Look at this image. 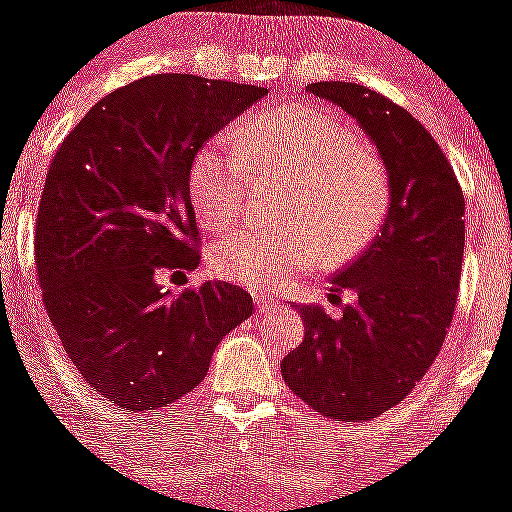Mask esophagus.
<instances>
[{"label": "esophagus", "instance_id": "obj_1", "mask_svg": "<svg viewBox=\"0 0 512 512\" xmlns=\"http://www.w3.org/2000/svg\"><path fill=\"white\" fill-rule=\"evenodd\" d=\"M255 304H257V311H260V314H272V311L279 306L272 297H255Z\"/></svg>", "mask_w": 512, "mask_h": 512}]
</instances>
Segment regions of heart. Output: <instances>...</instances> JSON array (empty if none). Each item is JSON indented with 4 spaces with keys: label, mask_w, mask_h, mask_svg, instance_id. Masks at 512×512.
I'll list each match as a JSON object with an SVG mask.
<instances>
[{
    "label": "heart",
    "mask_w": 512,
    "mask_h": 512,
    "mask_svg": "<svg viewBox=\"0 0 512 512\" xmlns=\"http://www.w3.org/2000/svg\"><path fill=\"white\" fill-rule=\"evenodd\" d=\"M235 144H206L191 161V203L203 228L238 220L247 176H282L272 230H235L211 247L218 277L252 289L287 287L324 260L338 267L378 238L390 211L383 159L336 115L316 107H277L233 129Z\"/></svg>",
    "instance_id": "obj_1"
}]
</instances>
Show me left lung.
<instances>
[{
  "label": "left lung",
  "instance_id": "obj_1",
  "mask_svg": "<svg viewBox=\"0 0 512 512\" xmlns=\"http://www.w3.org/2000/svg\"><path fill=\"white\" fill-rule=\"evenodd\" d=\"M309 93L341 105L378 147L390 211L368 250L333 277L341 316L301 306L306 333L282 360L289 390L338 422H368L427 375L454 319L464 260V191L432 134L405 107L343 80Z\"/></svg>",
  "mask_w": 512,
  "mask_h": 512
}]
</instances>
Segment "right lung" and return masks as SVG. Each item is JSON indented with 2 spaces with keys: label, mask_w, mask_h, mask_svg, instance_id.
<instances>
[{
  "label": "right lung",
  "mask_w": 512,
  "mask_h": 512,
  "mask_svg": "<svg viewBox=\"0 0 512 512\" xmlns=\"http://www.w3.org/2000/svg\"><path fill=\"white\" fill-rule=\"evenodd\" d=\"M267 88L147 75L95 102L63 139L36 215L43 306L83 380L122 410H159L201 383L252 314L228 282L174 294L164 272L201 262L191 206L198 149Z\"/></svg>",
  "instance_id": "add662e5"
}]
</instances>
